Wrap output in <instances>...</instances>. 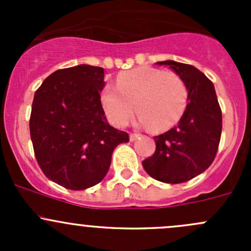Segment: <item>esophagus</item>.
Masks as SVG:
<instances>
[{
  "label": "esophagus",
  "mask_w": 251,
  "mask_h": 251,
  "mask_svg": "<svg viewBox=\"0 0 251 251\" xmlns=\"http://www.w3.org/2000/svg\"><path fill=\"white\" fill-rule=\"evenodd\" d=\"M140 136H141V135H138V133H130V141H131V142L136 141L138 137H140Z\"/></svg>",
  "instance_id": "1"
}]
</instances>
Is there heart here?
<instances>
[{
    "mask_svg": "<svg viewBox=\"0 0 251 251\" xmlns=\"http://www.w3.org/2000/svg\"><path fill=\"white\" fill-rule=\"evenodd\" d=\"M100 102L110 123L119 127L127 125L136 109L141 125L166 130L183 115L188 90L176 73L142 67L121 73L116 87L103 90Z\"/></svg>",
    "mask_w": 251,
    "mask_h": 251,
    "instance_id": "1",
    "label": "heart"
}]
</instances>
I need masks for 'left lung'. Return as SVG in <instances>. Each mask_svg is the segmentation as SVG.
Instances as JSON below:
<instances>
[{
    "instance_id": "8db88e82",
    "label": "left lung",
    "mask_w": 251,
    "mask_h": 251,
    "mask_svg": "<svg viewBox=\"0 0 251 251\" xmlns=\"http://www.w3.org/2000/svg\"><path fill=\"white\" fill-rule=\"evenodd\" d=\"M183 78L188 104L177 126L154 137L156 148L142 161L147 174L164 183H182L204 173L216 156L222 131V113L214 83L196 67L165 60Z\"/></svg>"
}]
</instances>
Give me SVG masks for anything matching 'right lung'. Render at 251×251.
Here are the masks:
<instances>
[{"label": "right lung", "instance_id": "1", "mask_svg": "<svg viewBox=\"0 0 251 251\" xmlns=\"http://www.w3.org/2000/svg\"><path fill=\"white\" fill-rule=\"evenodd\" d=\"M104 69L81 64L52 73L35 92L30 136L42 173L73 191L107 175L116 146L128 135L108 124L100 92Z\"/></svg>", "mask_w": 251, "mask_h": 251}]
</instances>
